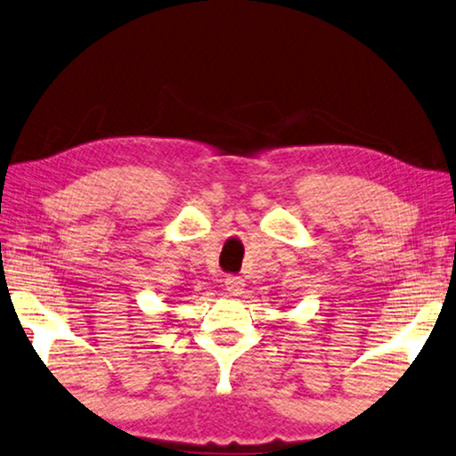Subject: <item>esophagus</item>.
I'll list each match as a JSON object with an SVG mask.
<instances>
[{
	"mask_svg": "<svg viewBox=\"0 0 456 456\" xmlns=\"http://www.w3.org/2000/svg\"><path fill=\"white\" fill-rule=\"evenodd\" d=\"M224 287H226V290H228L230 295L238 297V295H242V293H244L246 282H244V279H240V277H234V274H230V277L224 279Z\"/></svg>",
	"mask_w": 456,
	"mask_h": 456,
	"instance_id": "34e87169",
	"label": "esophagus"
}]
</instances>
